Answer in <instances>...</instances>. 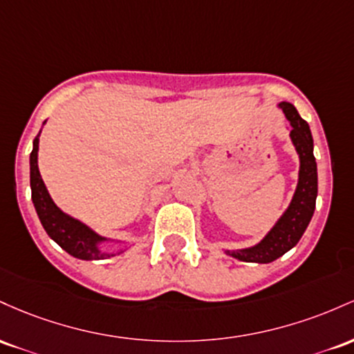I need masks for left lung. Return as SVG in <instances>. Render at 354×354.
<instances>
[{
	"instance_id": "obj_1",
	"label": "left lung",
	"mask_w": 354,
	"mask_h": 354,
	"mask_svg": "<svg viewBox=\"0 0 354 354\" xmlns=\"http://www.w3.org/2000/svg\"><path fill=\"white\" fill-rule=\"evenodd\" d=\"M279 106L283 109L286 118L291 124V140L296 147L299 156V178L297 187L292 196L291 204L284 210L279 221L274 227L266 234V237L259 244L248 249H236V251H225L229 256L244 263L268 264L276 261L289 249H292L303 237L306 227L311 222L313 214L316 207L317 196V167L316 158L313 153V135L309 130L308 122L301 118L295 105L289 102H281Z\"/></svg>"
}]
</instances>
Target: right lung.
<instances>
[{
    "mask_svg": "<svg viewBox=\"0 0 354 354\" xmlns=\"http://www.w3.org/2000/svg\"><path fill=\"white\" fill-rule=\"evenodd\" d=\"M41 133V130H39ZM39 133L33 140V150L30 153V185L31 201L41 222L43 229L62 249H65L70 256L83 261H98L115 256L113 252L102 251L98 245L106 241V237L98 236L95 230L85 225L75 217L63 212L50 197L45 182L38 170V144ZM124 252L120 249L117 254Z\"/></svg>",
    "mask_w": 354,
    "mask_h": 354,
    "instance_id": "right-lung-1",
    "label": "right lung"
}]
</instances>
